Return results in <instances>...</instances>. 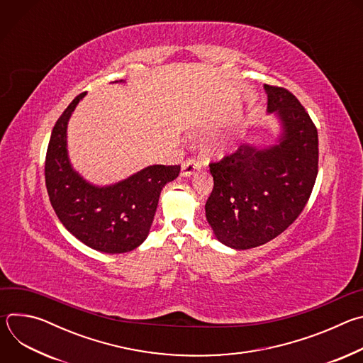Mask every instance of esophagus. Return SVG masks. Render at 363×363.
Instances as JSON below:
<instances>
[{
	"label": "esophagus",
	"instance_id": "34e87169",
	"mask_svg": "<svg viewBox=\"0 0 363 363\" xmlns=\"http://www.w3.org/2000/svg\"><path fill=\"white\" fill-rule=\"evenodd\" d=\"M201 167H202V164H201L198 160H195V158H188V160H185V161L182 162V175H184V177H189V175H192L195 171L201 169Z\"/></svg>",
	"mask_w": 363,
	"mask_h": 363
}]
</instances>
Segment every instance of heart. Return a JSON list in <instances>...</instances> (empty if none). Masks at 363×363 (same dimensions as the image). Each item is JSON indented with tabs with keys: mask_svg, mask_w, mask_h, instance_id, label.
<instances>
[{
	"mask_svg": "<svg viewBox=\"0 0 363 363\" xmlns=\"http://www.w3.org/2000/svg\"><path fill=\"white\" fill-rule=\"evenodd\" d=\"M231 146H233V139L228 138V139H223L220 142H216L210 147V150H211L213 155H216V157H223V155H225L231 149Z\"/></svg>",
	"mask_w": 363,
	"mask_h": 363,
	"instance_id": "obj_1",
	"label": "heart"
}]
</instances>
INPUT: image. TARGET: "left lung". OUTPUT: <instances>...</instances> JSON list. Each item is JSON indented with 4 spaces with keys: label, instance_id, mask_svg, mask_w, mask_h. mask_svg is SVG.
Returning a JSON list of instances; mask_svg holds the SVG:
<instances>
[{
    "label": "left lung",
    "instance_id": "left-lung-1",
    "mask_svg": "<svg viewBox=\"0 0 363 363\" xmlns=\"http://www.w3.org/2000/svg\"><path fill=\"white\" fill-rule=\"evenodd\" d=\"M267 109L281 122L277 145H241L210 164L214 188L205 216L223 244L247 250L280 235L301 214L319 168L318 129L297 97L264 86Z\"/></svg>",
    "mask_w": 363,
    "mask_h": 363
}]
</instances>
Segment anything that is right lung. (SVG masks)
Here are the masks:
<instances>
[{
    "label": "right lung",
    "instance_id": "add662e5",
    "mask_svg": "<svg viewBox=\"0 0 363 363\" xmlns=\"http://www.w3.org/2000/svg\"><path fill=\"white\" fill-rule=\"evenodd\" d=\"M80 93L57 119L45 155V186L62 224L93 250L119 254L135 250L149 234L162 188L181 165H152L109 186H94L73 171L67 157V122Z\"/></svg>",
    "mask_w": 363,
    "mask_h": 363
}]
</instances>
